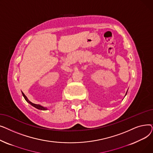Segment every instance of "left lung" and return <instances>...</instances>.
<instances>
[{
  "label": "left lung",
  "instance_id": "left-lung-1",
  "mask_svg": "<svg viewBox=\"0 0 153 153\" xmlns=\"http://www.w3.org/2000/svg\"><path fill=\"white\" fill-rule=\"evenodd\" d=\"M126 93H127V92H126Z\"/></svg>",
  "mask_w": 153,
  "mask_h": 153
}]
</instances>
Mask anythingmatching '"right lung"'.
<instances>
[{
    "mask_svg": "<svg viewBox=\"0 0 153 153\" xmlns=\"http://www.w3.org/2000/svg\"><path fill=\"white\" fill-rule=\"evenodd\" d=\"M22 95H23V97L25 98V100L28 102V103H29L30 105H31L33 107H35V108H36L37 109H39V110H47V108H46V107H43V106H42V105H39V104H35V103H32V102H31L28 99H27V97H26V95L24 94L22 92Z\"/></svg>",
    "mask_w": 153,
    "mask_h": 153,
    "instance_id": "1",
    "label": "right lung"
}]
</instances>
